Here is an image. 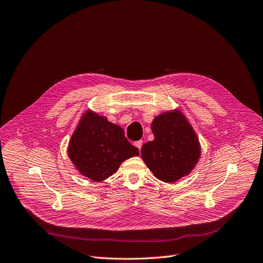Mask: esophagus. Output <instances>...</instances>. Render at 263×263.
Listing matches in <instances>:
<instances>
[{
	"label": "esophagus",
	"mask_w": 263,
	"mask_h": 263,
	"mask_svg": "<svg viewBox=\"0 0 263 263\" xmlns=\"http://www.w3.org/2000/svg\"><path fill=\"white\" fill-rule=\"evenodd\" d=\"M142 145H143V141L141 140V141H138V142H135L134 143V146L135 147H138L139 148V151H141V148H142Z\"/></svg>",
	"instance_id": "esophagus-1"
}]
</instances>
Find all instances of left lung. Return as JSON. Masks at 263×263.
Returning a JSON list of instances; mask_svg holds the SVG:
<instances>
[{
  "label": "left lung",
  "instance_id": "1",
  "mask_svg": "<svg viewBox=\"0 0 263 263\" xmlns=\"http://www.w3.org/2000/svg\"><path fill=\"white\" fill-rule=\"evenodd\" d=\"M154 141L142 146L145 164L164 182H175L190 174L201 157L199 138L184 112L166 110L152 122Z\"/></svg>",
  "mask_w": 263,
  "mask_h": 263
}]
</instances>
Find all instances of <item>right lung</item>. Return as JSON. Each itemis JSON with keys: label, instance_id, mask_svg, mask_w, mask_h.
Masks as SVG:
<instances>
[{"label": "right lung", "instance_id": "1", "mask_svg": "<svg viewBox=\"0 0 263 263\" xmlns=\"http://www.w3.org/2000/svg\"><path fill=\"white\" fill-rule=\"evenodd\" d=\"M139 155L120 125L90 109L83 114L67 146L74 167L93 181L105 180L124 160Z\"/></svg>", "mask_w": 263, "mask_h": 263}]
</instances>
